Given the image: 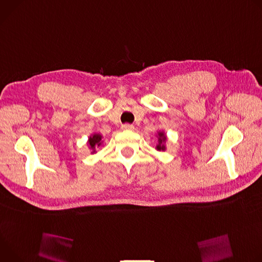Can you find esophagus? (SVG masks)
<instances>
[{
  "label": "esophagus",
  "instance_id": "34e87169",
  "mask_svg": "<svg viewBox=\"0 0 262 262\" xmlns=\"http://www.w3.org/2000/svg\"><path fill=\"white\" fill-rule=\"evenodd\" d=\"M122 129L123 130H133L134 126L130 125V124H124V125H122Z\"/></svg>",
  "mask_w": 262,
  "mask_h": 262
}]
</instances>
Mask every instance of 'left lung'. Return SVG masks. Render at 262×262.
Instances as JSON below:
<instances>
[{
  "instance_id": "1",
  "label": "left lung",
  "mask_w": 262,
  "mask_h": 262,
  "mask_svg": "<svg viewBox=\"0 0 262 262\" xmlns=\"http://www.w3.org/2000/svg\"><path fill=\"white\" fill-rule=\"evenodd\" d=\"M158 143L156 146L157 151H165V141H166V136L163 132H158Z\"/></svg>"
}]
</instances>
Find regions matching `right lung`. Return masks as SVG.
Returning a JSON list of instances; mask_svg holds the SVG:
<instances>
[{
  "instance_id": "add662e5",
  "label": "right lung",
  "mask_w": 262,
  "mask_h": 262,
  "mask_svg": "<svg viewBox=\"0 0 262 262\" xmlns=\"http://www.w3.org/2000/svg\"><path fill=\"white\" fill-rule=\"evenodd\" d=\"M102 135L101 134H93L92 136H90L89 138V146H90V149L92 150V154L96 153V150L98 148H100L102 146Z\"/></svg>"
}]
</instances>
